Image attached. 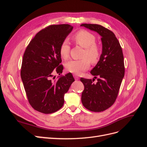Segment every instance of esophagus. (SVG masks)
<instances>
[{
  "label": "esophagus",
  "instance_id": "obj_1",
  "mask_svg": "<svg viewBox=\"0 0 147 147\" xmlns=\"http://www.w3.org/2000/svg\"><path fill=\"white\" fill-rule=\"evenodd\" d=\"M74 77L75 78V80H78L79 79V77H78V76H77V75H75V74H74Z\"/></svg>",
  "mask_w": 147,
  "mask_h": 147
}]
</instances>
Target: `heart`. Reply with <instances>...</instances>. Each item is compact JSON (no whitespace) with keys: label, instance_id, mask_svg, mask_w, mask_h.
Listing matches in <instances>:
<instances>
[{"label":"heart","instance_id":"1","mask_svg":"<svg viewBox=\"0 0 147 147\" xmlns=\"http://www.w3.org/2000/svg\"><path fill=\"white\" fill-rule=\"evenodd\" d=\"M73 40L75 43L84 48L82 56L83 59L70 61L65 63V67L71 73L80 75L90 67V61L92 64L97 63L100 57V50L96 44L95 35L87 30L79 31L74 35ZM59 51L62 58L64 59L69 58L70 45L67 40L61 44Z\"/></svg>","mask_w":147,"mask_h":147}]
</instances>
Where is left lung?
Listing matches in <instances>:
<instances>
[{
    "label": "left lung",
    "instance_id": "left-lung-1",
    "mask_svg": "<svg viewBox=\"0 0 147 147\" xmlns=\"http://www.w3.org/2000/svg\"><path fill=\"white\" fill-rule=\"evenodd\" d=\"M101 36L102 52L99 61L91 74L94 78H81L84 89L82 102L88 110L100 112L112 106L116 100L124 75V57L122 48L115 35L112 31L99 24H82Z\"/></svg>",
    "mask_w": 147,
    "mask_h": 147
}]
</instances>
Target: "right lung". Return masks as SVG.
<instances>
[{
  "instance_id": "1",
  "label": "right lung",
  "mask_w": 147,
  "mask_h": 147,
  "mask_svg": "<svg viewBox=\"0 0 147 147\" xmlns=\"http://www.w3.org/2000/svg\"><path fill=\"white\" fill-rule=\"evenodd\" d=\"M69 24L51 25L41 30L30 42L23 55L21 77L28 101L35 110L54 113L64 103V96L75 80L63 73L61 44L72 30Z\"/></svg>"
}]
</instances>
